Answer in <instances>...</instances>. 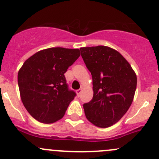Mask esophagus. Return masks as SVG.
<instances>
[{
  "mask_svg": "<svg viewBox=\"0 0 159 159\" xmlns=\"http://www.w3.org/2000/svg\"><path fill=\"white\" fill-rule=\"evenodd\" d=\"M81 92H82V89H78V90L76 91V93H77V95H78V96H80V95H81Z\"/></svg>",
  "mask_w": 159,
  "mask_h": 159,
  "instance_id": "1",
  "label": "esophagus"
}]
</instances>
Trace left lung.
Wrapping results in <instances>:
<instances>
[{
  "label": "left lung",
  "mask_w": 159,
  "mask_h": 159,
  "mask_svg": "<svg viewBox=\"0 0 159 159\" xmlns=\"http://www.w3.org/2000/svg\"><path fill=\"white\" fill-rule=\"evenodd\" d=\"M91 72L93 98L83 105L86 118L101 128L118 122L130 108L137 88V75L128 61L105 46L80 48Z\"/></svg>",
  "instance_id": "1"
}]
</instances>
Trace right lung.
<instances>
[{
    "label": "right lung",
    "mask_w": 159,
    "mask_h": 159,
    "mask_svg": "<svg viewBox=\"0 0 159 159\" xmlns=\"http://www.w3.org/2000/svg\"><path fill=\"white\" fill-rule=\"evenodd\" d=\"M78 49L52 47L26 60L18 74L21 102L39 122L52 124L65 114L76 93L69 90L64 73L80 57Z\"/></svg>",
    "instance_id": "add662e5"
}]
</instances>
